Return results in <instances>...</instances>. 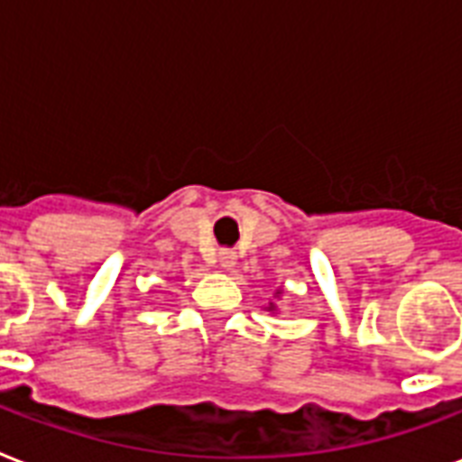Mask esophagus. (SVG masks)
<instances>
[{
	"label": "esophagus",
	"mask_w": 462,
	"mask_h": 462,
	"mask_svg": "<svg viewBox=\"0 0 462 462\" xmlns=\"http://www.w3.org/2000/svg\"><path fill=\"white\" fill-rule=\"evenodd\" d=\"M235 263H237V254L232 252V249H223L220 252V266H223L225 271L235 269Z\"/></svg>",
	"instance_id": "34e87169"
}]
</instances>
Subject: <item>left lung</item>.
<instances>
[{
	"instance_id": "8db88e82",
	"label": "left lung",
	"mask_w": 462,
	"mask_h": 462,
	"mask_svg": "<svg viewBox=\"0 0 462 462\" xmlns=\"http://www.w3.org/2000/svg\"><path fill=\"white\" fill-rule=\"evenodd\" d=\"M269 310H273V305H269Z\"/></svg>"
}]
</instances>
